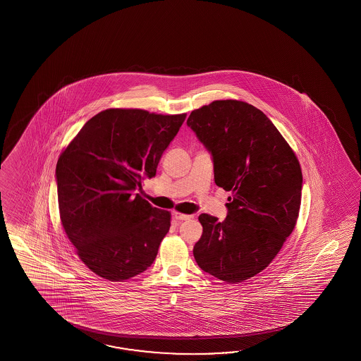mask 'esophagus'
<instances>
[{"instance_id": "esophagus-1", "label": "esophagus", "mask_w": 361, "mask_h": 361, "mask_svg": "<svg viewBox=\"0 0 361 361\" xmlns=\"http://www.w3.org/2000/svg\"><path fill=\"white\" fill-rule=\"evenodd\" d=\"M173 215L176 216V219H178V221H188V219H191L192 218V215L182 214V213H179V212H174Z\"/></svg>"}]
</instances>
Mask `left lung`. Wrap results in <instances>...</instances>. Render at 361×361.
<instances>
[{
  "label": "left lung",
  "instance_id": "obj_1",
  "mask_svg": "<svg viewBox=\"0 0 361 361\" xmlns=\"http://www.w3.org/2000/svg\"><path fill=\"white\" fill-rule=\"evenodd\" d=\"M187 125L212 154L215 184L232 192L224 221L200 215L193 257L212 276L238 284L266 269L294 230L300 161L269 117L245 102L215 100L192 111Z\"/></svg>",
  "mask_w": 361,
  "mask_h": 361
}]
</instances>
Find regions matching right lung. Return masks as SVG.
I'll return each mask as SVG.
<instances>
[{
  "instance_id": "add662e5",
  "label": "right lung",
  "mask_w": 361,
  "mask_h": 361,
  "mask_svg": "<svg viewBox=\"0 0 361 361\" xmlns=\"http://www.w3.org/2000/svg\"><path fill=\"white\" fill-rule=\"evenodd\" d=\"M185 114L111 108L85 123L56 164L63 228L87 269L109 281L146 271L170 213L142 197Z\"/></svg>"
}]
</instances>
